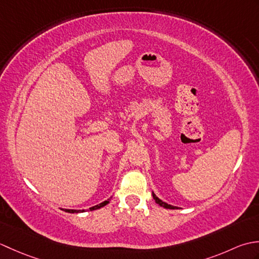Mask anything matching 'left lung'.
Here are the masks:
<instances>
[{"instance_id": "left-lung-1", "label": "left lung", "mask_w": 259, "mask_h": 259, "mask_svg": "<svg viewBox=\"0 0 259 259\" xmlns=\"http://www.w3.org/2000/svg\"><path fill=\"white\" fill-rule=\"evenodd\" d=\"M152 197H153V199L156 200V202L158 203L159 206H161V207H163V208H167V209H176V208H177V207H174V206H171V205H168V203H166V202H163L162 200L159 199V198H158L155 194H153V192H152Z\"/></svg>"}]
</instances>
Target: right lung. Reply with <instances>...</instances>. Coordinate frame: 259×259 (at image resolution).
<instances>
[{"mask_svg": "<svg viewBox=\"0 0 259 259\" xmlns=\"http://www.w3.org/2000/svg\"><path fill=\"white\" fill-rule=\"evenodd\" d=\"M109 202H110V200L108 199V200H106V201H103V202H101V203H99V205H97V206H93V207H91V208H90V210H96V209H99V208H101V207H104L106 205H108ZM64 211L71 212V213H74V212H80V211H84V210H73V209H64Z\"/></svg>", "mask_w": 259, "mask_h": 259, "instance_id": "add662e5", "label": "right lung"}]
</instances>
